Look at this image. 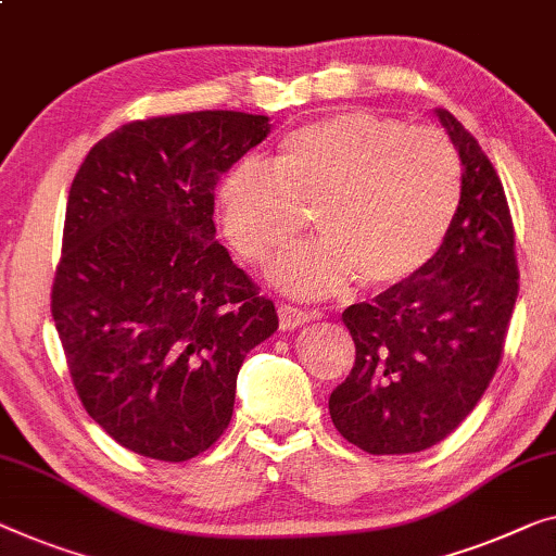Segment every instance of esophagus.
<instances>
[{
    "label": "esophagus",
    "mask_w": 556,
    "mask_h": 556,
    "mask_svg": "<svg viewBox=\"0 0 556 556\" xmlns=\"http://www.w3.org/2000/svg\"><path fill=\"white\" fill-rule=\"evenodd\" d=\"M278 318H280V328H283V331H295V328L305 326L308 320H313L316 316H313V313H308V311H303V308H295V305L280 303L278 305Z\"/></svg>",
    "instance_id": "esophagus-1"
}]
</instances>
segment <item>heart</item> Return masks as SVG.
<instances>
[{
    "label": "heart",
    "mask_w": 556,
    "mask_h": 556,
    "mask_svg": "<svg viewBox=\"0 0 556 556\" xmlns=\"http://www.w3.org/2000/svg\"><path fill=\"white\" fill-rule=\"evenodd\" d=\"M462 198V160L444 135L361 110L295 127L270 165L238 160L215 190L225 238L261 265L316 213L320 238L273 270L301 298L331 295L356 278L366 291L406 286L444 248Z\"/></svg>",
    "instance_id": "1"
}]
</instances>
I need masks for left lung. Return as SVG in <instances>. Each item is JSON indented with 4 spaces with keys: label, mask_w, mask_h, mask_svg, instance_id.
<instances>
[{
    "label": "left lung",
    "mask_w": 556,
    "mask_h": 556,
    "mask_svg": "<svg viewBox=\"0 0 556 556\" xmlns=\"http://www.w3.org/2000/svg\"><path fill=\"white\" fill-rule=\"evenodd\" d=\"M433 115L464 167L454 228L421 276L343 311L356 364L328 412L368 454L424 452L473 412L502 361L519 293L502 180L452 112Z\"/></svg>",
    "instance_id": "8db88e82"
}]
</instances>
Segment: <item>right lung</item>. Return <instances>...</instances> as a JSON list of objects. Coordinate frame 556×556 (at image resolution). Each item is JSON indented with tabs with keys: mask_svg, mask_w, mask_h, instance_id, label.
I'll list each match as a JSON object with an SVG mask.
<instances>
[{
	"mask_svg": "<svg viewBox=\"0 0 556 556\" xmlns=\"http://www.w3.org/2000/svg\"><path fill=\"white\" fill-rule=\"evenodd\" d=\"M270 132L205 110L123 125L87 152L64 213L52 318L77 396L117 444L188 462L228 429L276 305L215 240V185Z\"/></svg>",
	"mask_w": 556,
	"mask_h": 556,
	"instance_id": "1",
	"label": "right lung"
}]
</instances>
